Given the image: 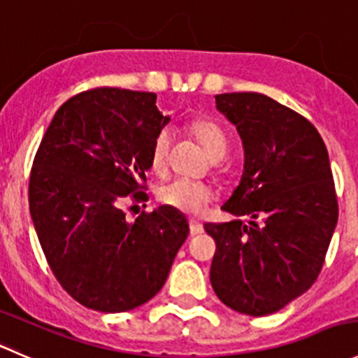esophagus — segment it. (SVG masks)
Listing matches in <instances>:
<instances>
[{
  "label": "esophagus",
  "instance_id": "esophagus-1",
  "mask_svg": "<svg viewBox=\"0 0 358 358\" xmlns=\"http://www.w3.org/2000/svg\"><path fill=\"white\" fill-rule=\"evenodd\" d=\"M189 233L191 235H200V233H203V224H200L194 219H189Z\"/></svg>",
  "mask_w": 358,
  "mask_h": 358
}]
</instances>
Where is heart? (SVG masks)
Listing matches in <instances>:
<instances>
[{
  "label": "heart",
  "instance_id": "1",
  "mask_svg": "<svg viewBox=\"0 0 358 358\" xmlns=\"http://www.w3.org/2000/svg\"><path fill=\"white\" fill-rule=\"evenodd\" d=\"M187 132L201 144L212 160H221L228 151V136L217 122L210 118H193L186 125ZM171 150V132L162 129L155 136L150 150V165L155 172H162L167 165ZM215 193L208 184L200 180L172 179L157 187V198L162 205L189 215H200L214 200Z\"/></svg>",
  "mask_w": 358,
  "mask_h": 358
}]
</instances>
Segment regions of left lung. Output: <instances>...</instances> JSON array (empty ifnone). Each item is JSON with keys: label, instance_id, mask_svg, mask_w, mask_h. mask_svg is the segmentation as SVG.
Here are the masks:
<instances>
[{"label": "left lung", "instance_id": "left-lung-1", "mask_svg": "<svg viewBox=\"0 0 358 358\" xmlns=\"http://www.w3.org/2000/svg\"><path fill=\"white\" fill-rule=\"evenodd\" d=\"M245 151L240 184L222 210L250 219L207 222L210 284L231 310L278 311L317 280L338 222L327 148L299 113L257 92L215 95Z\"/></svg>", "mask_w": 358, "mask_h": 358}]
</instances>
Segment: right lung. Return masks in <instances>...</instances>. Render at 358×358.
I'll use <instances>...</instances> for the list:
<instances>
[{
  "label": "right lung",
  "mask_w": 358,
  "mask_h": 358,
  "mask_svg": "<svg viewBox=\"0 0 358 358\" xmlns=\"http://www.w3.org/2000/svg\"><path fill=\"white\" fill-rule=\"evenodd\" d=\"M157 94L99 87L67 99L41 139L29 178L34 229L64 291L90 310L120 313L158 294L187 238L171 207L125 219L148 201L155 136L169 123Z\"/></svg>",
  "instance_id": "obj_1"
}]
</instances>
